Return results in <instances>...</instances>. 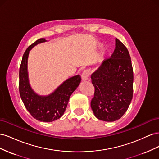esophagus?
Returning a JSON list of instances; mask_svg holds the SVG:
<instances>
[{
    "mask_svg": "<svg viewBox=\"0 0 159 159\" xmlns=\"http://www.w3.org/2000/svg\"><path fill=\"white\" fill-rule=\"evenodd\" d=\"M89 74H90L89 70H84L82 74H81V79H82L83 81H87L88 80Z\"/></svg>",
    "mask_w": 159,
    "mask_h": 159,
    "instance_id": "1",
    "label": "esophagus"
}]
</instances>
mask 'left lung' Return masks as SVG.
Here are the masks:
<instances>
[{
	"mask_svg": "<svg viewBox=\"0 0 159 159\" xmlns=\"http://www.w3.org/2000/svg\"><path fill=\"white\" fill-rule=\"evenodd\" d=\"M91 78L95 88L91 102L95 116L107 122L119 119L133 98V71L129 51L117 38L111 56L103 61Z\"/></svg>",
	"mask_w": 159,
	"mask_h": 159,
	"instance_id": "obj_1",
	"label": "left lung"
}]
</instances>
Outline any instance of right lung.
Returning <instances> with one entry per match:
<instances>
[{
  "label": "right lung",
  "instance_id": "1",
  "mask_svg": "<svg viewBox=\"0 0 159 159\" xmlns=\"http://www.w3.org/2000/svg\"><path fill=\"white\" fill-rule=\"evenodd\" d=\"M45 42V38L38 39L28 47L24 54L19 71V91L24 105L34 118L40 121L52 122L63 115L71 95L81 82V77L77 75L67 79L48 95L37 94L30 85L28 58L32 48Z\"/></svg>",
  "mask_w": 159,
  "mask_h": 159
}]
</instances>
